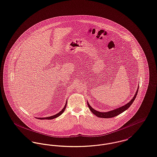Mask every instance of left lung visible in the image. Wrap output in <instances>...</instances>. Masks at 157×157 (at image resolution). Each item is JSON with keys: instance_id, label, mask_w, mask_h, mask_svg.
Instances as JSON below:
<instances>
[{"instance_id": "obj_1", "label": "left lung", "mask_w": 157, "mask_h": 157, "mask_svg": "<svg viewBox=\"0 0 157 157\" xmlns=\"http://www.w3.org/2000/svg\"><path fill=\"white\" fill-rule=\"evenodd\" d=\"M138 89L139 87L138 88V90H137L136 92L135 93L133 98L128 104H126L124 105L121 106V107H119L118 109H114L113 110L110 111H108V112H100V111H98L95 110L94 109H92V107L89 104V103L88 102V101H87V104H88V106L90 110L91 111V112H92L94 114H95L97 117H100V118H105V119L106 118H111V117L117 116V115H119V114H121V113L124 112V111L126 110L129 108V107L132 105V104L134 100H135L137 94H138Z\"/></svg>"}]
</instances>
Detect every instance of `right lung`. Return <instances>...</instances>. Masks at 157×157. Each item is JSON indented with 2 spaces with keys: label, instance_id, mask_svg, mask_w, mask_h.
<instances>
[{
  "label": "right lung",
  "instance_id": "add662e5",
  "mask_svg": "<svg viewBox=\"0 0 157 157\" xmlns=\"http://www.w3.org/2000/svg\"><path fill=\"white\" fill-rule=\"evenodd\" d=\"M66 105H67V101L66 102V104H65V107H63V109L62 110L60 111L59 113H58L57 114H56L55 115H53V116H50V117H38L37 119H40V120H45V119H46V120H51V119H55L56 117H59V116H60L63 112H64V111H65V109H66Z\"/></svg>",
  "mask_w": 157,
  "mask_h": 157
}]
</instances>
